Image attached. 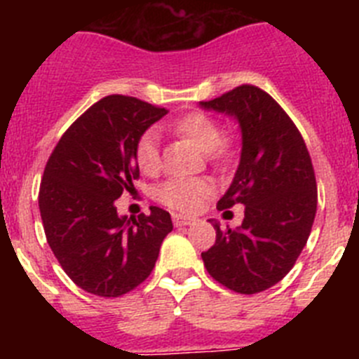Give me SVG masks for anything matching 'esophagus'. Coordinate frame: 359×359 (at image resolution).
<instances>
[{"mask_svg":"<svg viewBox=\"0 0 359 359\" xmlns=\"http://www.w3.org/2000/svg\"><path fill=\"white\" fill-rule=\"evenodd\" d=\"M196 219L189 217V215H182V214H172V223L174 226H187V224H192Z\"/></svg>","mask_w":359,"mask_h":359,"instance_id":"1","label":"esophagus"}]
</instances>
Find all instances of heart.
<instances>
[{"label":"heart","instance_id":"b5f03b06","mask_svg":"<svg viewBox=\"0 0 359 359\" xmlns=\"http://www.w3.org/2000/svg\"><path fill=\"white\" fill-rule=\"evenodd\" d=\"M170 129L176 135L192 142L199 151L207 152L208 160L217 167L226 163L233 154V144L228 138H223L219 122L207 113L192 111L189 115L174 120L170 123ZM133 156L142 172L147 176L156 174L161 169V154L156 133L151 129L142 133L133 149ZM212 190H214L212 183L205 180H169L158 187L156 199L172 210L196 212L212 194Z\"/></svg>","mask_w":359,"mask_h":359}]
</instances>
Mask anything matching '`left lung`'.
I'll return each mask as SVG.
<instances>
[{
    "instance_id": "obj_1",
    "label": "left lung",
    "mask_w": 359,
    "mask_h": 359,
    "mask_svg": "<svg viewBox=\"0 0 359 359\" xmlns=\"http://www.w3.org/2000/svg\"><path fill=\"white\" fill-rule=\"evenodd\" d=\"M201 106L239 120L241 163L217 208L244 205L237 230L214 224L215 243L201 259L228 290L261 293L290 273L311 233L318 194L309 151L286 111L257 86H237Z\"/></svg>"
}]
</instances>
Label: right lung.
Listing matches in <instances>:
<instances>
[{
	"label": "right lung",
	"instance_id": "obj_1",
	"mask_svg": "<svg viewBox=\"0 0 359 359\" xmlns=\"http://www.w3.org/2000/svg\"><path fill=\"white\" fill-rule=\"evenodd\" d=\"M167 115L128 95H107L86 109L57 142L44 167L39 210L53 255L79 287L122 297L140 286L172 231L170 214L128 219L115 199L140 177L133 149L145 129Z\"/></svg>",
	"mask_w": 359,
	"mask_h": 359
}]
</instances>
